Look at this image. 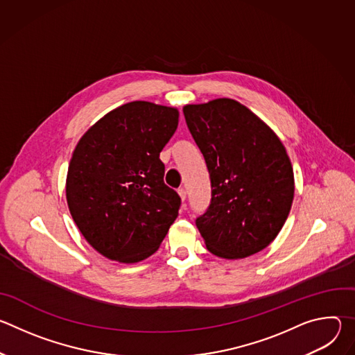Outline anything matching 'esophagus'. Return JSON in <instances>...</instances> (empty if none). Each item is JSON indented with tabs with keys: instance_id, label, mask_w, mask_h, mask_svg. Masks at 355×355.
<instances>
[{
	"instance_id": "34e87169",
	"label": "esophagus",
	"mask_w": 355,
	"mask_h": 355,
	"mask_svg": "<svg viewBox=\"0 0 355 355\" xmlns=\"http://www.w3.org/2000/svg\"><path fill=\"white\" fill-rule=\"evenodd\" d=\"M178 195H180V198H181V200L184 202L185 199H187V189L185 188H178Z\"/></svg>"
}]
</instances>
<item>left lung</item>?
<instances>
[{
  "mask_svg": "<svg viewBox=\"0 0 355 355\" xmlns=\"http://www.w3.org/2000/svg\"><path fill=\"white\" fill-rule=\"evenodd\" d=\"M182 111L211 177V205L195 222L207 248L227 260L256 254L278 236L292 207L293 170L282 141L230 98Z\"/></svg>",
  "mask_w": 355,
  "mask_h": 355,
  "instance_id": "left-lung-1",
  "label": "left lung"
}]
</instances>
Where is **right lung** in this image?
Masks as SVG:
<instances>
[{"instance_id":"add662e5","label":"right lung","mask_w":355,"mask_h":355,"mask_svg":"<svg viewBox=\"0 0 355 355\" xmlns=\"http://www.w3.org/2000/svg\"><path fill=\"white\" fill-rule=\"evenodd\" d=\"M178 116L177 108L133 101L78 140L67 171V205L104 257L125 264L150 257L178 216L181 198L164 184L160 160Z\"/></svg>"}]
</instances>
